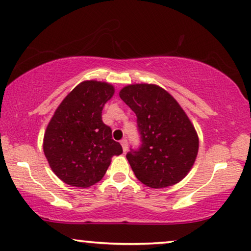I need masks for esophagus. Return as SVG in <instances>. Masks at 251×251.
I'll list each match as a JSON object with an SVG mask.
<instances>
[{
	"label": "esophagus",
	"mask_w": 251,
	"mask_h": 251,
	"mask_svg": "<svg viewBox=\"0 0 251 251\" xmlns=\"http://www.w3.org/2000/svg\"><path fill=\"white\" fill-rule=\"evenodd\" d=\"M121 145H122V149L125 152H126L128 151V140H126V138L121 140Z\"/></svg>",
	"instance_id": "34e87169"
}]
</instances>
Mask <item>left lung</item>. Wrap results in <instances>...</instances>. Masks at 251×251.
<instances>
[{"mask_svg": "<svg viewBox=\"0 0 251 251\" xmlns=\"http://www.w3.org/2000/svg\"><path fill=\"white\" fill-rule=\"evenodd\" d=\"M120 97L137 116L142 144L126 153L135 176L152 188L177 184L198 155L199 138L190 119L176 99L157 85H128Z\"/></svg>", "mask_w": 251, "mask_h": 251, "instance_id": "obj_1", "label": "left lung"}]
</instances>
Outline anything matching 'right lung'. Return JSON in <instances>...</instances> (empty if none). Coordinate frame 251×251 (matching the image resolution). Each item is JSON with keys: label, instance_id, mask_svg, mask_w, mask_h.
<instances>
[{"label": "right lung", "instance_id": "add662e5", "mask_svg": "<svg viewBox=\"0 0 251 251\" xmlns=\"http://www.w3.org/2000/svg\"><path fill=\"white\" fill-rule=\"evenodd\" d=\"M111 84L84 81L68 94L44 133L43 151L51 169L71 186L89 187L104 177L111 159L122 154L112 129L101 120Z\"/></svg>", "mask_w": 251, "mask_h": 251}]
</instances>
